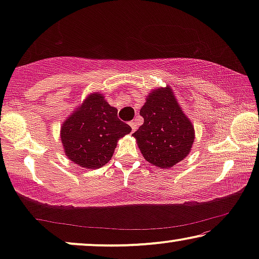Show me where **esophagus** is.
I'll use <instances>...</instances> for the list:
<instances>
[{"label": "esophagus", "mask_w": 259, "mask_h": 259, "mask_svg": "<svg viewBox=\"0 0 259 259\" xmlns=\"http://www.w3.org/2000/svg\"><path fill=\"white\" fill-rule=\"evenodd\" d=\"M130 126H131V128H132L133 132H134V131H137V122L136 121H131Z\"/></svg>", "instance_id": "esophagus-1"}]
</instances>
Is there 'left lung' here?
Listing matches in <instances>:
<instances>
[{"instance_id":"1","label":"left lung","mask_w":259,"mask_h":259,"mask_svg":"<svg viewBox=\"0 0 259 259\" xmlns=\"http://www.w3.org/2000/svg\"><path fill=\"white\" fill-rule=\"evenodd\" d=\"M140 115L144 123L133 137L150 164L169 168L187 157L194 141V127L171 88L166 86L152 91Z\"/></svg>"}]
</instances>
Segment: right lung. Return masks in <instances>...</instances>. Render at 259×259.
<instances>
[{
    "label": "right lung",
    "instance_id": "right-lung-1",
    "mask_svg": "<svg viewBox=\"0 0 259 259\" xmlns=\"http://www.w3.org/2000/svg\"><path fill=\"white\" fill-rule=\"evenodd\" d=\"M132 128L118 118V109L98 92L90 94L61 127L65 154L84 168H99L111 160L118 140Z\"/></svg>",
    "mask_w": 259,
    "mask_h": 259
}]
</instances>
